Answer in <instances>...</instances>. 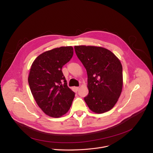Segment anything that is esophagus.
<instances>
[{
  "mask_svg": "<svg viewBox=\"0 0 153 153\" xmlns=\"http://www.w3.org/2000/svg\"><path fill=\"white\" fill-rule=\"evenodd\" d=\"M76 88L77 90H78L79 89V87H76Z\"/></svg>",
  "mask_w": 153,
  "mask_h": 153,
  "instance_id": "esophagus-1",
  "label": "esophagus"
}]
</instances>
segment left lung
<instances>
[{
    "label": "left lung",
    "mask_w": 153,
    "mask_h": 153,
    "mask_svg": "<svg viewBox=\"0 0 153 153\" xmlns=\"http://www.w3.org/2000/svg\"><path fill=\"white\" fill-rule=\"evenodd\" d=\"M74 49L87 73L88 94L84 97L85 103L98 114L109 111L117 103L123 88L120 62L103 47L79 45Z\"/></svg>",
    "instance_id": "8db88e82"
}]
</instances>
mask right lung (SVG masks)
<instances>
[{"label": "right lung", "instance_id": "add662e5", "mask_svg": "<svg viewBox=\"0 0 153 153\" xmlns=\"http://www.w3.org/2000/svg\"><path fill=\"white\" fill-rule=\"evenodd\" d=\"M73 55L71 46L56 48L38 56L30 68L28 83L37 104L53 117L65 114L75 93L67 85L62 67Z\"/></svg>", "mask_w": 153, "mask_h": 153}]
</instances>
